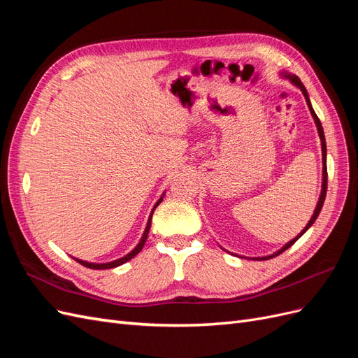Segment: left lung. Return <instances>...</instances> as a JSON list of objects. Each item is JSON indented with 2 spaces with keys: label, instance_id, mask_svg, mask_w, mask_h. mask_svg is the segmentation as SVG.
Segmentation results:
<instances>
[{
  "label": "left lung",
  "instance_id": "1",
  "mask_svg": "<svg viewBox=\"0 0 358 358\" xmlns=\"http://www.w3.org/2000/svg\"><path fill=\"white\" fill-rule=\"evenodd\" d=\"M285 78H287V79H289V80H291L292 83H294L296 86H299L300 91L303 92V95H305L306 103H308V107H309V110H310V113H312V116H313V121H315L317 128H318V134H320V138H321V149H322V189H321V196H320L318 204H317V208H315V212H313L312 218H310V221L308 222V225L305 227V229H303V230L296 236V239L289 241L285 246L280 248L278 252H275V254H272V255H267V257H258V258H254V259H268V258H273V257H276V255H279V254H282L284 251H287V249H288L291 245H294V243H296V241H299L300 237L309 230V227H310L313 222H315V220L318 218V215H320V212H321V209H322L324 200H326V192H327V146H326V137H324V131H322V125H321V122H320L318 116L315 115V112H313V109H312V104H310V100H309V95H308V92H306V88H305V86H303V83L300 82V79L297 78V76H291V74H287V73H285Z\"/></svg>",
  "mask_w": 358,
  "mask_h": 358
}]
</instances>
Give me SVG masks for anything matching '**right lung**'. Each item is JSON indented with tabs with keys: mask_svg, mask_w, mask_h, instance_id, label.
<instances>
[{
	"mask_svg": "<svg viewBox=\"0 0 358 358\" xmlns=\"http://www.w3.org/2000/svg\"><path fill=\"white\" fill-rule=\"evenodd\" d=\"M161 201H162V197H161V199L157 201V204L154 206L152 212H150V215H149V220H148V224H146V229H145V233H143V236H142V239H140L138 245H137V246L133 249L131 252L127 254V255H125V257H122V258L115 259V262H110V263H103V264H96V263H88V262H83V259H78V258H74L76 262L80 263V264H82V266H85V267H88V268H95V270L113 268V267H117V266H121V264H124V263L129 262V259H131L133 257H136V255H137L140 251H142V248L145 246V242H146V239H148V233H149V229H150V221H152V213H154L155 208H157V206H158Z\"/></svg>",
	"mask_w": 358,
	"mask_h": 358,
	"instance_id": "right-lung-1",
	"label": "right lung"
}]
</instances>
